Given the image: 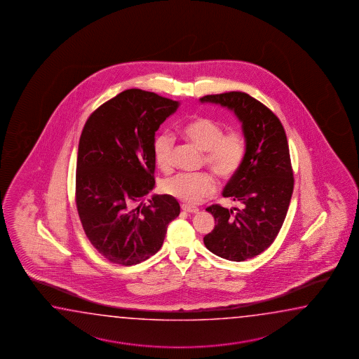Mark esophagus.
I'll list each match as a JSON object with an SVG mask.
<instances>
[{
	"label": "esophagus",
	"instance_id": "34e87169",
	"mask_svg": "<svg viewBox=\"0 0 359 359\" xmlns=\"http://www.w3.org/2000/svg\"><path fill=\"white\" fill-rule=\"evenodd\" d=\"M181 209H182L183 211H186V212H191V214L198 212V209H197V208L189 206V205H182V206H181Z\"/></svg>",
	"mask_w": 359,
	"mask_h": 359
}]
</instances>
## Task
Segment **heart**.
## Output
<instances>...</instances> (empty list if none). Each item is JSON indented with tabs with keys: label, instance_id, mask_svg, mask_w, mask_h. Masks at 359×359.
I'll use <instances>...</instances> for the list:
<instances>
[{
	"label": "heart",
	"instance_id": "1",
	"mask_svg": "<svg viewBox=\"0 0 359 359\" xmlns=\"http://www.w3.org/2000/svg\"><path fill=\"white\" fill-rule=\"evenodd\" d=\"M181 134L201 151L203 163L220 180H229L238 170L246 155V141L237 131L224 134L218 121L197 117L183 125ZM175 140L169 134L158 135L154 140V158L158 167L168 172L173 167ZM215 181L209 173H178L163 182V191L186 204L195 205L215 191Z\"/></svg>",
	"mask_w": 359,
	"mask_h": 359
}]
</instances>
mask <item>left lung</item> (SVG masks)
<instances>
[{
	"instance_id": "1",
	"label": "left lung",
	"mask_w": 359,
	"mask_h": 359,
	"mask_svg": "<svg viewBox=\"0 0 359 359\" xmlns=\"http://www.w3.org/2000/svg\"><path fill=\"white\" fill-rule=\"evenodd\" d=\"M200 100L232 109L246 137L245 159L223 191V196L242 206L206 208L215 226L205 236V246L226 260L252 259L274 242L290 204L294 177L287 135L274 113L246 93L212 94Z\"/></svg>"
}]
</instances>
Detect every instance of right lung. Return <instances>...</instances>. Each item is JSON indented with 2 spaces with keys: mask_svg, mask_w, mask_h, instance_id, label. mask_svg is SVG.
Here are the masks:
<instances>
[{
  "mask_svg": "<svg viewBox=\"0 0 359 359\" xmlns=\"http://www.w3.org/2000/svg\"><path fill=\"white\" fill-rule=\"evenodd\" d=\"M178 102L128 89L98 107L79 141L75 200L93 247L107 260L140 264L161 250L168 224L180 215L170 195L141 198L155 184V133Z\"/></svg>",
  "mask_w": 359,
  "mask_h": 359,
  "instance_id": "1",
  "label": "right lung"
}]
</instances>
